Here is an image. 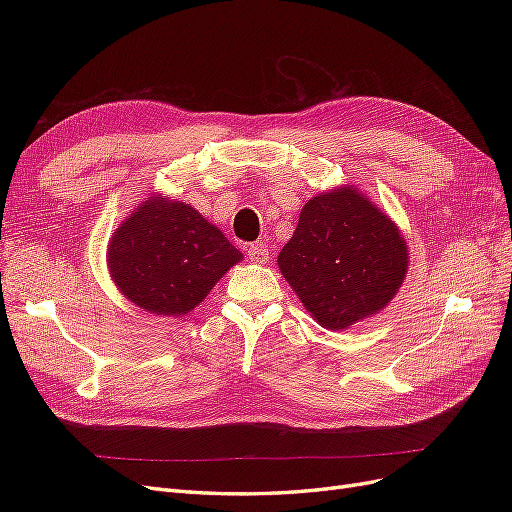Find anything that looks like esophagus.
I'll use <instances>...</instances> for the list:
<instances>
[{"instance_id":"34e87169","label":"esophagus","mask_w":512,"mask_h":512,"mask_svg":"<svg viewBox=\"0 0 512 512\" xmlns=\"http://www.w3.org/2000/svg\"><path fill=\"white\" fill-rule=\"evenodd\" d=\"M269 243L267 241H256V243H250L247 245V256H250V260L258 262V265H265V262L269 260Z\"/></svg>"}]
</instances>
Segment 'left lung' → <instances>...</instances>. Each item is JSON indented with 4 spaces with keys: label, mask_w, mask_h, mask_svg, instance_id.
I'll list each match as a JSON object with an SVG mask.
<instances>
[{
    "label": "left lung",
    "mask_w": 512,
    "mask_h": 512,
    "mask_svg": "<svg viewBox=\"0 0 512 512\" xmlns=\"http://www.w3.org/2000/svg\"><path fill=\"white\" fill-rule=\"evenodd\" d=\"M286 282L324 329H346L393 299L408 247L376 205L342 188L309 200L277 256Z\"/></svg>",
    "instance_id": "left-lung-1"
}]
</instances>
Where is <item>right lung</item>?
<instances>
[{
	"instance_id": "1",
	"label": "right lung",
	"mask_w": 512,
	"mask_h": 512,
	"mask_svg": "<svg viewBox=\"0 0 512 512\" xmlns=\"http://www.w3.org/2000/svg\"><path fill=\"white\" fill-rule=\"evenodd\" d=\"M241 258L196 209L162 196L138 207L108 247V269L119 290L162 316L188 314Z\"/></svg>"
}]
</instances>
